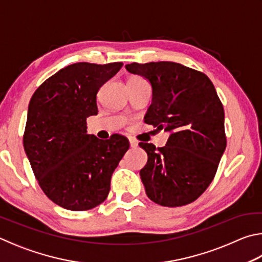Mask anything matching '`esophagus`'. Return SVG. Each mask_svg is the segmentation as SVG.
<instances>
[{"mask_svg": "<svg viewBox=\"0 0 262 262\" xmlns=\"http://www.w3.org/2000/svg\"><path fill=\"white\" fill-rule=\"evenodd\" d=\"M129 143H130L132 147H136L137 145H139V142H137L135 139H133V137H130L129 139Z\"/></svg>", "mask_w": 262, "mask_h": 262, "instance_id": "obj_1", "label": "esophagus"}]
</instances>
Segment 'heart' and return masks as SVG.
I'll return each mask as SVG.
<instances>
[{
	"label": "heart",
	"mask_w": 262,
	"mask_h": 262,
	"mask_svg": "<svg viewBox=\"0 0 262 262\" xmlns=\"http://www.w3.org/2000/svg\"><path fill=\"white\" fill-rule=\"evenodd\" d=\"M130 80H139V81H142V80H143V79L140 78V77H133V78L129 79V81H130Z\"/></svg>",
	"instance_id": "heart-1"
}]
</instances>
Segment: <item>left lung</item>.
Instances as JSON below:
<instances>
[{
	"mask_svg": "<svg viewBox=\"0 0 262 262\" xmlns=\"http://www.w3.org/2000/svg\"><path fill=\"white\" fill-rule=\"evenodd\" d=\"M152 85V103L144 122L170 133L156 147L141 142L147 163L141 180L152 202L177 207L196 201L215 177L226 150L225 110L210 78L173 61L127 64Z\"/></svg>",
	"mask_w": 262,
	"mask_h": 262,
	"instance_id": "8db88e82",
	"label": "left lung"
}]
</instances>
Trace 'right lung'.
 Returning a JSON list of instances; mask_svg holds the SVG:
<instances>
[{"label":"right lung","mask_w":262,"mask_h":262,"mask_svg":"<svg viewBox=\"0 0 262 262\" xmlns=\"http://www.w3.org/2000/svg\"><path fill=\"white\" fill-rule=\"evenodd\" d=\"M121 66L69 65L47 79L30 101L24 149L42 191L66 210H92L105 201L112 174L129 149L120 134L106 141L87 134V118L98 112L99 88Z\"/></svg>","instance_id":"obj_1"}]
</instances>
